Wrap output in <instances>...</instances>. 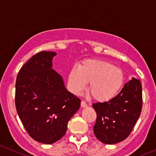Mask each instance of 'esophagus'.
Returning <instances> with one entry per match:
<instances>
[{"instance_id":"34e87169","label":"esophagus","mask_w":156,"mask_h":156,"mask_svg":"<svg viewBox=\"0 0 156 156\" xmlns=\"http://www.w3.org/2000/svg\"><path fill=\"white\" fill-rule=\"evenodd\" d=\"M81 108H86V107H88V105H87L86 101H81Z\"/></svg>"}]
</instances>
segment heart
I'll return each mask as SVG.
<instances>
[{
	"instance_id": "b5f03b06",
	"label": "heart",
	"mask_w": 156,
	"mask_h": 156,
	"mask_svg": "<svg viewBox=\"0 0 156 156\" xmlns=\"http://www.w3.org/2000/svg\"><path fill=\"white\" fill-rule=\"evenodd\" d=\"M95 101H108L114 98L122 88L124 74L121 68L101 59H87L74 66L68 74V85L75 94L86 88Z\"/></svg>"
}]
</instances>
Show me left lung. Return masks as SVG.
<instances>
[{
    "mask_svg": "<svg viewBox=\"0 0 156 156\" xmlns=\"http://www.w3.org/2000/svg\"><path fill=\"white\" fill-rule=\"evenodd\" d=\"M97 114L94 133L101 142L119 143L130 135L142 108V88L139 79L132 78L112 100L92 105Z\"/></svg>",
    "mask_w": 156,
    "mask_h": 156,
    "instance_id": "8db88e82",
    "label": "left lung"
}]
</instances>
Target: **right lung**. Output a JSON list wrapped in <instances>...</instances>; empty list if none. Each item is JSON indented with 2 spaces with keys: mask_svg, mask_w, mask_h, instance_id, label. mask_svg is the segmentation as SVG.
Returning a JSON list of instances; mask_svg holds the SVG:
<instances>
[{
  "mask_svg": "<svg viewBox=\"0 0 156 156\" xmlns=\"http://www.w3.org/2000/svg\"><path fill=\"white\" fill-rule=\"evenodd\" d=\"M57 54L41 51L20 69L15 84V105L30 137L44 144L60 140L81 100L66 89L62 77L52 69Z\"/></svg>",
  "mask_w": 156,
  "mask_h": 156,
  "instance_id": "1",
  "label": "right lung"
}]
</instances>
